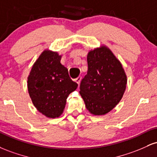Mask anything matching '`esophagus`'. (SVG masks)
Segmentation results:
<instances>
[{
  "mask_svg": "<svg viewBox=\"0 0 157 157\" xmlns=\"http://www.w3.org/2000/svg\"><path fill=\"white\" fill-rule=\"evenodd\" d=\"M80 80H81V77H78L77 78L75 79V81L77 82V83L79 84V83H80Z\"/></svg>",
  "mask_w": 157,
  "mask_h": 157,
  "instance_id": "34e87169",
  "label": "esophagus"
}]
</instances>
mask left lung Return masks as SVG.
I'll return each instance as SVG.
<instances>
[{
	"label": "left lung",
	"instance_id": "1",
	"mask_svg": "<svg viewBox=\"0 0 157 157\" xmlns=\"http://www.w3.org/2000/svg\"><path fill=\"white\" fill-rule=\"evenodd\" d=\"M87 62V75L80 82V94L90 113L104 115L121 100L127 77L121 63L105 46L90 51Z\"/></svg>",
	"mask_w": 157,
	"mask_h": 157
}]
</instances>
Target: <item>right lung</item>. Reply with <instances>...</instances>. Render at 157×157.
<instances>
[{"label": "right lung", "instance_id": "right-lung-1", "mask_svg": "<svg viewBox=\"0 0 157 157\" xmlns=\"http://www.w3.org/2000/svg\"><path fill=\"white\" fill-rule=\"evenodd\" d=\"M57 52L45 50L32 66L27 86L34 105L49 118L60 117L70 93L77 88Z\"/></svg>", "mask_w": 157, "mask_h": 157}]
</instances>
